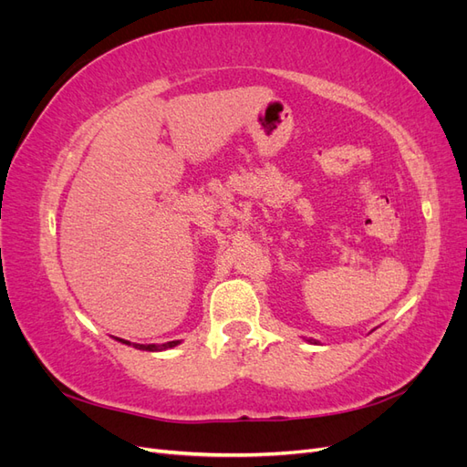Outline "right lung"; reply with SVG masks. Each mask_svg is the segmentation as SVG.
<instances>
[{
  "label": "right lung",
  "instance_id": "right-lung-1",
  "mask_svg": "<svg viewBox=\"0 0 467 467\" xmlns=\"http://www.w3.org/2000/svg\"><path fill=\"white\" fill-rule=\"evenodd\" d=\"M119 341L124 343V345H130L129 341H124V338H119ZM175 345H179V341H169V343H163V345H136L134 343V347L140 348V350H165V348H171Z\"/></svg>",
  "mask_w": 467,
  "mask_h": 467
}]
</instances>
